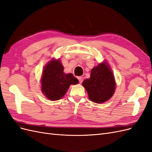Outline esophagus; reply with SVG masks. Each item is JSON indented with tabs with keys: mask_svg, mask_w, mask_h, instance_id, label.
<instances>
[{
	"mask_svg": "<svg viewBox=\"0 0 152 152\" xmlns=\"http://www.w3.org/2000/svg\"><path fill=\"white\" fill-rule=\"evenodd\" d=\"M78 79H79V82L81 84L82 82H83V80H84V78L82 77H78Z\"/></svg>",
	"mask_w": 152,
	"mask_h": 152,
	"instance_id": "obj_1",
	"label": "esophagus"
}]
</instances>
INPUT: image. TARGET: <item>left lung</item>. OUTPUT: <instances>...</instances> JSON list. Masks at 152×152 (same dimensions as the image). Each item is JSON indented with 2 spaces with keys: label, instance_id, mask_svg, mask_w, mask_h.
Here are the masks:
<instances>
[{
  "label": "left lung",
  "instance_id": "obj_1",
  "mask_svg": "<svg viewBox=\"0 0 152 152\" xmlns=\"http://www.w3.org/2000/svg\"><path fill=\"white\" fill-rule=\"evenodd\" d=\"M82 85L89 95V98L96 103L107 102L113 96L115 82L111 70L107 63H100L92 69L89 79H87Z\"/></svg>",
  "mask_w": 152,
  "mask_h": 152
}]
</instances>
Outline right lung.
I'll list each match as a JSON object with an SVG mask.
<instances>
[{"label":"right lung","instance_id":"obj_1","mask_svg":"<svg viewBox=\"0 0 152 152\" xmlns=\"http://www.w3.org/2000/svg\"><path fill=\"white\" fill-rule=\"evenodd\" d=\"M59 60L50 61L44 69L42 77V91L50 100H58L65 95L69 86L77 84L79 80L72 73L66 74Z\"/></svg>","mask_w":152,"mask_h":152}]
</instances>
